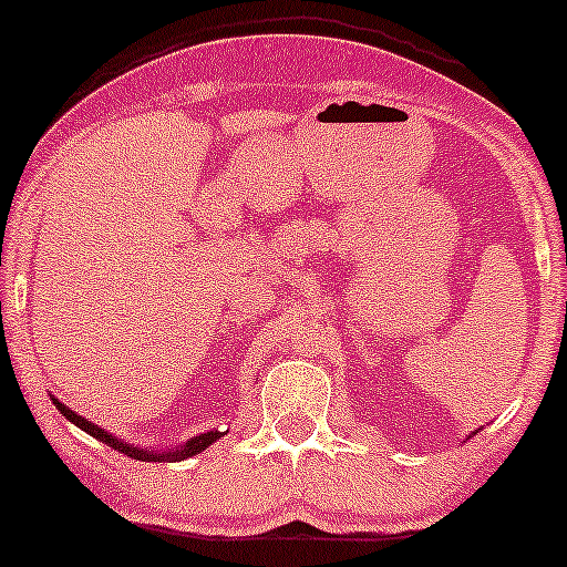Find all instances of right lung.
I'll use <instances>...</instances> for the list:
<instances>
[{
    "label": "right lung",
    "mask_w": 567,
    "mask_h": 567,
    "mask_svg": "<svg viewBox=\"0 0 567 567\" xmlns=\"http://www.w3.org/2000/svg\"><path fill=\"white\" fill-rule=\"evenodd\" d=\"M51 402L56 405V410L61 415H66L69 423H74L76 429H82L84 433H90L92 439L103 441V444H107L111 449H118L121 454L131 456V460H138V462H181V460H188V456H196L204 452V449H208L214 444V441H219L224 436V431L219 429H212L206 433H196V436L183 441V444H177L173 449H144V446H134L128 444V441H121L118 436H113V433H107L105 429H100V425H95L92 421H87V417L76 415V410H72L69 405H64V402H59V398H53L51 394Z\"/></svg>",
    "instance_id": "add662e5"
}]
</instances>
